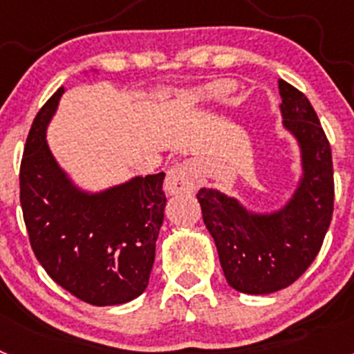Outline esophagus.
<instances>
[{
  "label": "esophagus",
  "mask_w": 354,
  "mask_h": 354,
  "mask_svg": "<svg viewBox=\"0 0 354 354\" xmlns=\"http://www.w3.org/2000/svg\"><path fill=\"white\" fill-rule=\"evenodd\" d=\"M198 162L193 159H186L183 162H177L171 167L165 179V189L170 195H184V193H192L196 187L198 180Z\"/></svg>",
  "instance_id": "obj_1"
}]
</instances>
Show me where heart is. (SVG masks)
Listing matches in <instances>:
<instances>
[{
  "mask_svg": "<svg viewBox=\"0 0 354 354\" xmlns=\"http://www.w3.org/2000/svg\"><path fill=\"white\" fill-rule=\"evenodd\" d=\"M225 90H227L225 83H212L207 86H202V88L184 92V101L189 102V104H204V102L214 101V99L223 95Z\"/></svg>",
  "mask_w": 354,
  "mask_h": 354,
  "instance_id": "heart-1",
  "label": "heart"
}]
</instances>
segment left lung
Segmentation results:
<instances>
[{"label":"left lung","instance_id":"1","mask_svg":"<svg viewBox=\"0 0 354 354\" xmlns=\"http://www.w3.org/2000/svg\"><path fill=\"white\" fill-rule=\"evenodd\" d=\"M282 126L299 150V179L286 204L255 211L214 187L196 195L228 286L271 294L296 282L321 250L333 214V162L310 101L278 80Z\"/></svg>","mask_w":354,"mask_h":354}]
</instances>
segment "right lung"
<instances>
[{
	"label": "right lung",
	"mask_w": 354,
	"mask_h": 354,
	"mask_svg": "<svg viewBox=\"0 0 354 354\" xmlns=\"http://www.w3.org/2000/svg\"><path fill=\"white\" fill-rule=\"evenodd\" d=\"M64 93L60 86L40 108L24 145V223L37 261L58 286L90 305H122L149 286L167 205L165 174L97 192L74 183L46 140Z\"/></svg>",
	"instance_id": "add662e5"
}]
</instances>
